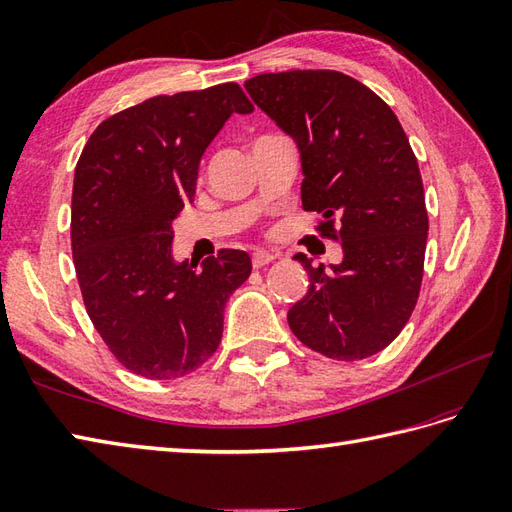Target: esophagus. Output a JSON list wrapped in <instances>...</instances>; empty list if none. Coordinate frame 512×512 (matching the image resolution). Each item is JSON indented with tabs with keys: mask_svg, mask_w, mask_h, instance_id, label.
Returning <instances> with one entry per match:
<instances>
[{
	"mask_svg": "<svg viewBox=\"0 0 512 512\" xmlns=\"http://www.w3.org/2000/svg\"><path fill=\"white\" fill-rule=\"evenodd\" d=\"M274 259H277V255H272L268 251H257V253H253V268H264Z\"/></svg>",
	"mask_w": 512,
	"mask_h": 512,
	"instance_id": "obj_1",
	"label": "esophagus"
}]
</instances>
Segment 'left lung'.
<instances>
[{"mask_svg":"<svg viewBox=\"0 0 512 512\" xmlns=\"http://www.w3.org/2000/svg\"><path fill=\"white\" fill-rule=\"evenodd\" d=\"M244 88L294 138L303 207L344 248L331 270L294 255L309 292L287 311L290 329L329 359H368L400 335L422 287L428 214L409 138L381 97L339 71L264 73Z\"/></svg>","mask_w":512,"mask_h":512,"instance_id":"8db88e82","label":"left lung"}]
</instances>
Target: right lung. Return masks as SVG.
Segmentation results:
<instances>
[{
  "label": "right lung",
  "instance_id": "obj_1",
  "mask_svg": "<svg viewBox=\"0 0 512 512\" xmlns=\"http://www.w3.org/2000/svg\"><path fill=\"white\" fill-rule=\"evenodd\" d=\"M253 103L235 82L160 95L103 121L77 160L71 248L97 333L123 368L153 381L214 355L229 296L251 257L222 248L201 268L173 259V220L194 201L199 164L231 114Z\"/></svg>",
  "mask_w": 512,
  "mask_h": 512
}]
</instances>
